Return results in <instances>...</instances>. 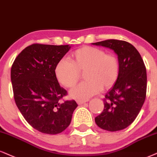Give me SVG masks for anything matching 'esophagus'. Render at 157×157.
Wrapping results in <instances>:
<instances>
[{
    "label": "esophagus",
    "instance_id": "esophagus-1",
    "mask_svg": "<svg viewBox=\"0 0 157 157\" xmlns=\"http://www.w3.org/2000/svg\"><path fill=\"white\" fill-rule=\"evenodd\" d=\"M86 102H87V100H76V102L78 105H82V104L85 103Z\"/></svg>",
    "mask_w": 157,
    "mask_h": 157
}]
</instances>
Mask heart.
Returning <instances> with one entry per match:
<instances>
[{
	"label": "heart",
	"instance_id": "1",
	"mask_svg": "<svg viewBox=\"0 0 157 157\" xmlns=\"http://www.w3.org/2000/svg\"><path fill=\"white\" fill-rule=\"evenodd\" d=\"M67 59L57 63L55 75L58 82L67 88H73L84 72L86 81L71 92L76 99H88L104 89L113 86L119 78L120 64L117 56L106 54L102 49L83 46L71 54Z\"/></svg>",
	"mask_w": 157,
	"mask_h": 157
}]
</instances>
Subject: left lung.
Masks as SVG:
<instances>
[{"instance_id":"1","label":"left lung","mask_w":157,"mask_h":157,"mask_svg":"<svg viewBox=\"0 0 157 157\" xmlns=\"http://www.w3.org/2000/svg\"><path fill=\"white\" fill-rule=\"evenodd\" d=\"M92 44L113 50L120 64L119 78L105 94L104 109L95 117V123L110 132L121 130L135 121L144 103L146 66L138 50L124 40L109 39Z\"/></svg>"}]
</instances>
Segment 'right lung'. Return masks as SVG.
<instances>
[{
    "mask_svg": "<svg viewBox=\"0 0 157 157\" xmlns=\"http://www.w3.org/2000/svg\"><path fill=\"white\" fill-rule=\"evenodd\" d=\"M70 49L69 45L32 44L19 54L11 66L17 108L29 124L42 133L63 132L78 106L75 100L61 101L67 91L55 75L57 63Z\"/></svg>",
    "mask_w": 157,
    "mask_h": 157,
    "instance_id": "obj_1",
    "label": "right lung"
}]
</instances>
